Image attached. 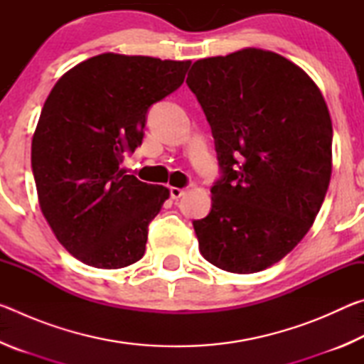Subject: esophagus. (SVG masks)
Returning a JSON list of instances; mask_svg holds the SVG:
<instances>
[{"instance_id":"esophagus-1","label":"esophagus","mask_w":364,"mask_h":364,"mask_svg":"<svg viewBox=\"0 0 364 364\" xmlns=\"http://www.w3.org/2000/svg\"><path fill=\"white\" fill-rule=\"evenodd\" d=\"M184 193H186V189H183V188H170V196H171V199H180L181 196H184Z\"/></svg>"}]
</instances>
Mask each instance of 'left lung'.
I'll return each mask as SVG.
<instances>
[{
	"instance_id": "left-lung-1",
	"label": "left lung",
	"mask_w": 364,
	"mask_h": 364,
	"mask_svg": "<svg viewBox=\"0 0 364 364\" xmlns=\"http://www.w3.org/2000/svg\"><path fill=\"white\" fill-rule=\"evenodd\" d=\"M186 83L212 128L221 173L210 213L193 221L199 250L230 273H257L304 239L323 205L328 106L299 65L255 48L196 60Z\"/></svg>"
}]
</instances>
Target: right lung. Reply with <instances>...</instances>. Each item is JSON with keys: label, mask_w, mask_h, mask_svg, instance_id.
Wrapping results in <instances>:
<instances>
[{"label": "right lung", "mask_w": 364, "mask_h": 364, "mask_svg": "<svg viewBox=\"0 0 364 364\" xmlns=\"http://www.w3.org/2000/svg\"><path fill=\"white\" fill-rule=\"evenodd\" d=\"M191 60L106 53L58 80L32 139L41 212L80 262L117 269L143 258L170 191L120 165L144 138L147 110L180 88Z\"/></svg>", "instance_id": "obj_1"}]
</instances>
